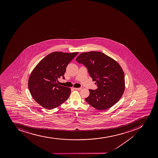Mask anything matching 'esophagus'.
I'll return each instance as SVG.
<instances>
[{"instance_id":"34e87169","label":"esophagus","mask_w":158,"mask_h":158,"mask_svg":"<svg viewBox=\"0 0 158 158\" xmlns=\"http://www.w3.org/2000/svg\"><path fill=\"white\" fill-rule=\"evenodd\" d=\"M74 89L76 90H81L82 89V88L80 87V88H74Z\"/></svg>"}]
</instances>
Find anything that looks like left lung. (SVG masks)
Returning <instances> with one entry per match:
<instances>
[{
	"label": "left lung",
	"mask_w": 158,
	"mask_h": 158,
	"mask_svg": "<svg viewBox=\"0 0 158 158\" xmlns=\"http://www.w3.org/2000/svg\"><path fill=\"white\" fill-rule=\"evenodd\" d=\"M76 60L88 69L90 77L96 81L98 88L89 89V95L85 101L98 110L113 106L124 92V73L117 61L99 52L81 53Z\"/></svg>",
	"instance_id": "8db88e82"
}]
</instances>
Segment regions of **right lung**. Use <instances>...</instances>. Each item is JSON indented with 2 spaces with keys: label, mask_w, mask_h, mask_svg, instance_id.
<instances>
[{
  "label": "right lung",
  "mask_w": 158,
  "mask_h": 158,
  "mask_svg": "<svg viewBox=\"0 0 158 158\" xmlns=\"http://www.w3.org/2000/svg\"><path fill=\"white\" fill-rule=\"evenodd\" d=\"M78 53L53 52L44 57L34 68L28 80V88L34 99L48 110L55 109L68 98L71 88L59 85L69 63Z\"/></svg>",
  "instance_id": "obj_1"
}]
</instances>
